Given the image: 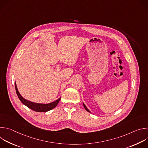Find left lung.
I'll return each instance as SVG.
<instances>
[{
    "label": "left lung",
    "mask_w": 148,
    "mask_h": 148,
    "mask_svg": "<svg viewBox=\"0 0 148 148\" xmlns=\"http://www.w3.org/2000/svg\"><path fill=\"white\" fill-rule=\"evenodd\" d=\"M83 106H84V108H85V109H86V110L87 111H88V112H90V113H91V111H90V110H88V109L87 108V107L86 106V105H85V104H84V103H83Z\"/></svg>",
    "instance_id": "left-lung-1"
}]
</instances>
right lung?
Listing matches in <instances>:
<instances>
[{
  "label": "right lung",
  "mask_w": 148,
  "mask_h": 148,
  "mask_svg": "<svg viewBox=\"0 0 148 148\" xmlns=\"http://www.w3.org/2000/svg\"><path fill=\"white\" fill-rule=\"evenodd\" d=\"M15 88H16V91L17 93V95L20 99V101L22 102L24 105H25L26 107L29 108L30 109L36 111V112H47L49 111H50L54 108L57 104L58 103L61 97H60L58 99L56 100L54 102L49 103H36L30 101H28L24 98L22 95H20L19 93L16 84L15 82Z\"/></svg>",
  "instance_id": "add662e5"
}]
</instances>
